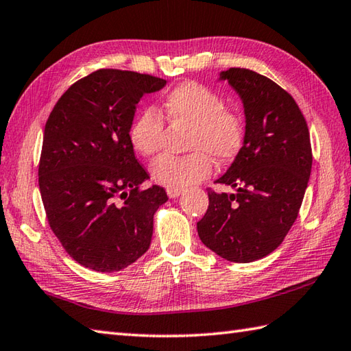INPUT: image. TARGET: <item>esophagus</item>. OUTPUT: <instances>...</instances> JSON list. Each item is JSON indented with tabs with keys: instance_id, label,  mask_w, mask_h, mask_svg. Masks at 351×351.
Listing matches in <instances>:
<instances>
[{
	"instance_id": "obj_1",
	"label": "esophagus",
	"mask_w": 351,
	"mask_h": 351,
	"mask_svg": "<svg viewBox=\"0 0 351 351\" xmlns=\"http://www.w3.org/2000/svg\"><path fill=\"white\" fill-rule=\"evenodd\" d=\"M182 191L184 190H181V189H167V196L170 199H175V197H178L180 195H182Z\"/></svg>"
}]
</instances>
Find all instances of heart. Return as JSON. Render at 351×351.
Segmentation results:
<instances>
[{
    "label": "heart",
    "instance_id": "b5f03b06",
    "mask_svg": "<svg viewBox=\"0 0 351 351\" xmlns=\"http://www.w3.org/2000/svg\"><path fill=\"white\" fill-rule=\"evenodd\" d=\"M162 114L171 123L190 126L187 156L162 155L152 164L155 182L167 189H185L210 176L214 158L220 164L234 160L244 141V122L234 110L223 107L219 93L196 81H187L167 93ZM134 151L152 156L161 149L164 119L152 107L141 110L130 126Z\"/></svg>",
    "mask_w": 351,
    "mask_h": 351
}]
</instances>
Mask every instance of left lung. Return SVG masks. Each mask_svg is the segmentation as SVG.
I'll return each instance as SVG.
<instances>
[{"mask_svg": "<svg viewBox=\"0 0 351 351\" xmlns=\"http://www.w3.org/2000/svg\"><path fill=\"white\" fill-rule=\"evenodd\" d=\"M219 80L241 98L245 132L234 162L215 181L235 193L208 190L197 234L230 263H253L279 247L299 215L312 169L309 130L293 96L270 78L230 68Z\"/></svg>", "mask_w": 351, "mask_h": 351, "instance_id": "obj_1", "label": "left lung"}]
</instances>
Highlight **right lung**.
<instances>
[{"label": "right lung", "mask_w": 351, "mask_h": 351, "mask_svg": "<svg viewBox=\"0 0 351 351\" xmlns=\"http://www.w3.org/2000/svg\"><path fill=\"white\" fill-rule=\"evenodd\" d=\"M167 81L99 69L78 80L45 125L39 189L52 232L69 256L95 271L123 270L149 249L154 214L167 202L130 143L136 106Z\"/></svg>", "instance_id": "right-lung-1"}]
</instances>
